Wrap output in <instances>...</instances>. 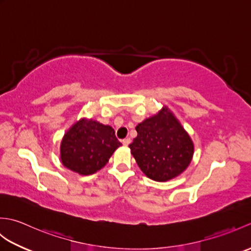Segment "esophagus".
<instances>
[{
    "label": "esophagus",
    "mask_w": 251,
    "mask_h": 251,
    "mask_svg": "<svg viewBox=\"0 0 251 251\" xmlns=\"http://www.w3.org/2000/svg\"><path fill=\"white\" fill-rule=\"evenodd\" d=\"M130 138H125V139H123L122 140V142H123V145H124V146H128L129 145V143H130Z\"/></svg>",
    "instance_id": "1"
}]
</instances>
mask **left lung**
I'll return each instance as SVG.
<instances>
[{"label": "left lung", "instance_id": "8db88e82", "mask_svg": "<svg viewBox=\"0 0 251 251\" xmlns=\"http://www.w3.org/2000/svg\"><path fill=\"white\" fill-rule=\"evenodd\" d=\"M129 145L138 166L147 177L164 182L182 174L192 161L194 146L175 115L164 108L136 127Z\"/></svg>", "mask_w": 251, "mask_h": 251}]
</instances>
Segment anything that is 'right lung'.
<instances>
[{"instance_id": "obj_1", "label": "right lung", "mask_w": 251, "mask_h": 251, "mask_svg": "<svg viewBox=\"0 0 251 251\" xmlns=\"http://www.w3.org/2000/svg\"><path fill=\"white\" fill-rule=\"evenodd\" d=\"M121 146L111 126L82 119L63 136L60 158L65 167L88 176L102 168Z\"/></svg>"}]
</instances>
